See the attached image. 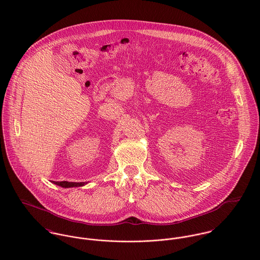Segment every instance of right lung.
Segmentation results:
<instances>
[{
    "instance_id": "1",
    "label": "right lung",
    "mask_w": 260,
    "mask_h": 260,
    "mask_svg": "<svg viewBox=\"0 0 260 260\" xmlns=\"http://www.w3.org/2000/svg\"><path fill=\"white\" fill-rule=\"evenodd\" d=\"M53 183L65 188L78 187V186H83L85 184V182H68V181H53Z\"/></svg>"
}]
</instances>
